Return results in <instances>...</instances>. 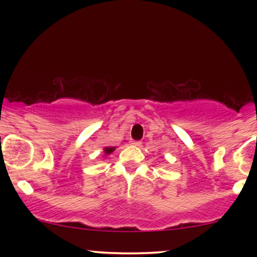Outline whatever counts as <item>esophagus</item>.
I'll return each mask as SVG.
<instances>
[{"label": "esophagus", "mask_w": 257, "mask_h": 257, "mask_svg": "<svg viewBox=\"0 0 257 257\" xmlns=\"http://www.w3.org/2000/svg\"><path fill=\"white\" fill-rule=\"evenodd\" d=\"M133 145L137 146V147H140L141 146V141H133Z\"/></svg>", "instance_id": "esophagus-1"}]
</instances>
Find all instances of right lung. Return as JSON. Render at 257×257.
Returning <instances> with one entry per match:
<instances>
[{
	"label": "right lung",
	"mask_w": 257,
	"mask_h": 257,
	"mask_svg": "<svg viewBox=\"0 0 257 257\" xmlns=\"http://www.w3.org/2000/svg\"><path fill=\"white\" fill-rule=\"evenodd\" d=\"M114 151V147H105L104 149V152H105V156L110 155V153H112Z\"/></svg>",
	"instance_id": "obj_1"
}]
</instances>
